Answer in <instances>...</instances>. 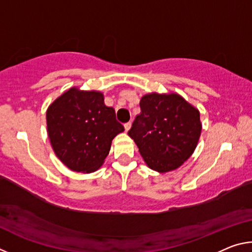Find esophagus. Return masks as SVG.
Wrapping results in <instances>:
<instances>
[{
    "mask_svg": "<svg viewBox=\"0 0 252 252\" xmlns=\"http://www.w3.org/2000/svg\"><path fill=\"white\" fill-rule=\"evenodd\" d=\"M125 129L126 131H129L131 129V122H126L125 125Z\"/></svg>",
    "mask_w": 252,
    "mask_h": 252,
    "instance_id": "1",
    "label": "esophagus"
}]
</instances>
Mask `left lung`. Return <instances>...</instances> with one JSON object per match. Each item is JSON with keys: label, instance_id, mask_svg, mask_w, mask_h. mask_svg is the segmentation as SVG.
Returning a JSON list of instances; mask_svg holds the SVG:
<instances>
[{"label": "left lung", "instance_id": "1", "mask_svg": "<svg viewBox=\"0 0 252 252\" xmlns=\"http://www.w3.org/2000/svg\"><path fill=\"white\" fill-rule=\"evenodd\" d=\"M130 138L148 167L164 173L183 164L192 155L201 134L198 109L177 93H150L141 97Z\"/></svg>", "mask_w": 252, "mask_h": 252}]
</instances>
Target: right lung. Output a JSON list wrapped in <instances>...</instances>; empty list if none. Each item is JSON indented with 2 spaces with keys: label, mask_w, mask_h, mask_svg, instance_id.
<instances>
[{
  "label": "right lung",
  "mask_w": 252,
  "mask_h": 252,
  "mask_svg": "<svg viewBox=\"0 0 252 252\" xmlns=\"http://www.w3.org/2000/svg\"><path fill=\"white\" fill-rule=\"evenodd\" d=\"M46 126L59 159L73 171L87 173L103 164L114 136L125 131L101 92L78 88H71L49 106Z\"/></svg>",
  "instance_id": "obj_1"
}]
</instances>
